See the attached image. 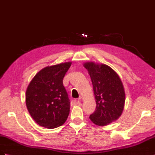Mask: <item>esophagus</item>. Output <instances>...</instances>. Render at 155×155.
I'll return each instance as SVG.
<instances>
[{
	"label": "esophagus",
	"instance_id": "34e87169",
	"mask_svg": "<svg viewBox=\"0 0 155 155\" xmlns=\"http://www.w3.org/2000/svg\"><path fill=\"white\" fill-rule=\"evenodd\" d=\"M80 99H73L72 101H71V104H77L78 103H80Z\"/></svg>",
	"mask_w": 155,
	"mask_h": 155
}]
</instances>
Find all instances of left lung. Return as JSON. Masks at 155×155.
<instances>
[{
  "label": "left lung",
  "instance_id": "left-lung-1",
  "mask_svg": "<svg viewBox=\"0 0 155 155\" xmlns=\"http://www.w3.org/2000/svg\"><path fill=\"white\" fill-rule=\"evenodd\" d=\"M84 67L91 79L96 99V108L89 116L98 126H106L121 116L125 103L122 82L116 71L105 64L86 62Z\"/></svg>",
  "mask_w": 155,
  "mask_h": 155
}]
</instances>
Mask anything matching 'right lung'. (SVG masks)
I'll list each match as a JSON object with an SVG mask.
<instances>
[{
	"label": "right lung",
	"mask_w": 155,
	"mask_h": 155,
	"mask_svg": "<svg viewBox=\"0 0 155 155\" xmlns=\"http://www.w3.org/2000/svg\"><path fill=\"white\" fill-rule=\"evenodd\" d=\"M71 62L47 66L37 73L29 83L25 103L37 124L49 129L58 127L69 115L70 102L63 85V78Z\"/></svg>",
	"instance_id": "obj_1"
}]
</instances>
